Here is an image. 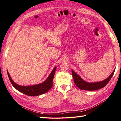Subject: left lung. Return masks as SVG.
Segmentation results:
<instances>
[{
  "mask_svg": "<svg viewBox=\"0 0 121 121\" xmlns=\"http://www.w3.org/2000/svg\"><path fill=\"white\" fill-rule=\"evenodd\" d=\"M115 69L112 72V73L110 75V76L107 78L106 79L104 80L103 81L97 82H92L89 83L84 81L81 77L78 76L76 72H74L73 70H72V77L73 78L74 82L77 87H78L80 89L83 90H86V91H95L99 89H100L108 84L110 80L111 79L114 73Z\"/></svg>",
  "mask_w": 121,
  "mask_h": 121,
  "instance_id": "left-lung-1",
  "label": "left lung"
}]
</instances>
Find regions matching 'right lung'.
<instances>
[{"label": "right lung", "mask_w": 121, "mask_h": 121, "mask_svg": "<svg viewBox=\"0 0 121 121\" xmlns=\"http://www.w3.org/2000/svg\"><path fill=\"white\" fill-rule=\"evenodd\" d=\"M56 68V67L54 68L52 71L51 72L50 74L49 75V76L43 82L40 83L39 84L27 86H21L16 84L12 80L8 71L7 73L8 77H9V79L12 85L17 90L26 95L30 96H37L47 93L48 91L52 88L53 86V80L55 74Z\"/></svg>", "instance_id": "1"}]
</instances>
